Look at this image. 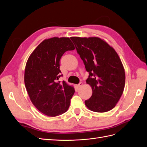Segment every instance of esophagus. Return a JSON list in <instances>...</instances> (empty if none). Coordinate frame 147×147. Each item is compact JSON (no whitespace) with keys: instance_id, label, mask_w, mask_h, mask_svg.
Wrapping results in <instances>:
<instances>
[{"instance_id":"34e87169","label":"esophagus","mask_w":147,"mask_h":147,"mask_svg":"<svg viewBox=\"0 0 147 147\" xmlns=\"http://www.w3.org/2000/svg\"><path fill=\"white\" fill-rule=\"evenodd\" d=\"M82 85H83V83L82 82H80L77 85V87H78V88H81L82 86Z\"/></svg>"}]
</instances>
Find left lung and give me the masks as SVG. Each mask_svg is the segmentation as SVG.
I'll use <instances>...</instances> for the list:
<instances>
[{
    "mask_svg": "<svg viewBox=\"0 0 147 147\" xmlns=\"http://www.w3.org/2000/svg\"><path fill=\"white\" fill-rule=\"evenodd\" d=\"M89 73L86 83L92 94L85 100L87 107L96 112L113 109L125 85V72L114 49L98 37H70Z\"/></svg>",
    "mask_w": 147,
    "mask_h": 147,
    "instance_id": "obj_1",
    "label": "left lung"
}]
</instances>
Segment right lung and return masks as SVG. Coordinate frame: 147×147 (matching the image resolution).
<instances>
[{
	"label": "right lung",
	"mask_w": 147,
	"mask_h": 147,
	"mask_svg": "<svg viewBox=\"0 0 147 147\" xmlns=\"http://www.w3.org/2000/svg\"><path fill=\"white\" fill-rule=\"evenodd\" d=\"M75 49L68 37L43 40L35 49L26 63L24 83L34 105L48 117H56L68 110L75 92L64 81L57 82L61 75L59 61L67 51Z\"/></svg>",
	"instance_id": "obj_1"
}]
</instances>
